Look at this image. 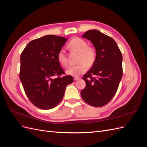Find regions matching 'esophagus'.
Here are the masks:
<instances>
[{
  "label": "esophagus",
  "instance_id": "obj_1",
  "mask_svg": "<svg viewBox=\"0 0 147 147\" xmlns=\"http://www.w3.org/2000/svg\"><path fill=\"white\" fill-rule=\"evenodd\" d=\"M80 79V78L79 77H74V80L75 81H77V80H78Z\"/></svg>",
  "mask_w": 147,
  "mask_h": 147
}]
</instances>
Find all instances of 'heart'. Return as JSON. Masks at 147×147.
Here are the masks:
<instances>
[{
	"instance_id": "b5f03b06",
	"label": "heart",
	"mask_w": 147,
	"mask_h": 147,
	"mask_svg": "<svg viewBox=\"0 0 147 147\" xmlns=\"http://www.w3.org/2000/svg\"><path fill=\"white\" fill-rule=\"evenodd\" d=\"M69 47L72 50L79 53L77 59L79 63L69 67L66 72L72 76L78 77L86 72L88 66L91 67L94 64L97 57L96 50L94 47L88 45V43L84 40L78 37L71 40L69 43ZM57 59L61 65L67 66L68 59L64 49H61L59 51Z\"/></svg>"
}]
</instances>
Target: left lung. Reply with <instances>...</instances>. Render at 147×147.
<instances>
[{
    "label": "left lung",
    "instance_id": "8db88e82",
    "mask_svg": "<svg viewBox=\"0 0 147 147\" xmlns=\"http://www.w3.org/2000/svg\"><path fill=\"white\" fill-rule=\"evenodd\" d=\"M83 37L94 45L97 57L91 69L84 75L86 87L81 96L88 104L100 107L107 104L117 91L123 76V56L114 40L99 30H88Z\"/></svg>",
    "mask_w": 147,
    "mask_h": 147
}]
</instances>
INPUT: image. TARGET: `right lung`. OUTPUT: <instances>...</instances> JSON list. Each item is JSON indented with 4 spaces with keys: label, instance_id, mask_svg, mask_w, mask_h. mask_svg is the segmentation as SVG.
<instances>
[{
    "label": "right lung",
    "instance_id": "right-lung-1",
    "mask_svg": "<svg viewBox=\"0 0 147 147\" xmlns=\"http://www.w3.org/2000/svg\"><path fill=\"white\" fill-rule=\"evenodd\" d=\"M67 40L47 35L30 41L21 53L20 80L30 101L40 109L56 107L63 99L66 86L74 82L72 76L65 75L57 59Z\"/></svg>",
    "mask_w": 147,
    "mask_h": 147
}]
</instances>
